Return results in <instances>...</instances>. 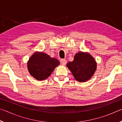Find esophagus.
<instances>
[{"label":"esophagus","instance_id":"esophagus-1","mask_svg":"<svg viewBox=\"0 0 122 122\" xmlns=\"http://www.w3.org/2000/svg\"><path fill=\"white\" fill-rule=\"evenodd\" d=\"M60 62H61V63L63 66L66 65V63H67V60H65V59H61Z\"/></svg>","mask_w":122,"mask_h":122}]
</instances>
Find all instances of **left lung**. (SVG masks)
Here are the masks:
<instances>
[{"mask_svg":"<svg viewBox=\"0 0 122 122\" xmlns=\"http://www.w3.org/2000/svg\"><path fill=\"white\" fill-rule=\"evenodd\" d=\"M75 79L78 82L87 81L96 70L97 63L90 54L81 51L76 53L74 60L67 63Z\"/></svg>","mask_w":122,"mask_h":122,"instance_id":"8db88e82","label":"left lung"}]
</instances>
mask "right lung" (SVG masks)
<instances>
[{
  "label": "right lung",
  "mask_w": 122,
  "mask_h": 122,
  "mask_svg": "<svg viewBox=\"0 0 122 122\" xmlns=\"http://www.w3.org/2000/svg\"><path fill=\"white\" fill-rule=\"evenodd\" d=\"M60 64L58 60L43 52H35L27 62L29 73L37 80L42 81L49 77Z\"/></svg>",
  "instance_id": "right-lung-1"
}]
</instances>
